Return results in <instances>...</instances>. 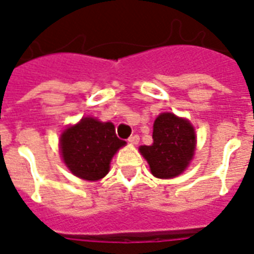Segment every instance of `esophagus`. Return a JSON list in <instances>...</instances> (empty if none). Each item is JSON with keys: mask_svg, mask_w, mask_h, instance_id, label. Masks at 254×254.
Here are the masks:
<instances>
[{"mask_svg": "<svg viewBox=\"0 0 254 254\" xmlns=\"http://www.w3.org/2000/svg\"><path fill=\"white\" fill-rule=\"evenodd\" d=\"M129 143H131V145H137V143L139 142V135L138 134H131L130 137H129Z\"/></svg>", "mask_w": 254, "mask_h": 254, "instance_id": "1", "label": "esophagus"}]
</instances>
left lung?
I'll return each mask as SVG.
<instances>
[{"instance_id":"8db88e82","label":"left lung","mask_w":254,"mask_h":254,"mask_svg":"<svg viewBox=\"0 0 254 254\" xmlns=\"http://www.w3.org/2000/svg\"><path fill=\"white\" fill-rule=\"evenodd\" d=\"M195 131L185 119L162 113L153 127V143L139 147L151 174L161 179L174 178L189 166L195 150Z\"/></svg>"}]
</instances>
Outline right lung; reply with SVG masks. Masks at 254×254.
I'll return each instance as SVG.
<instances>
[{"instance_id": "obj_1", "label": "right lung", "mask_w": 254, "mask_h": 254, "mask_svg": "<svg viewBox=\"0 0 254 254\" xmlns=\"http://www.w3.org/2000/svg\"><path fill=\"white\" fill-rule=\"evenodd\" d=\"M125 145L116 135L112 123H100L92 117L81 119L65 129L61 138L63 161L72 174L87 181H97L109 171L112 157Z\"/></svg>"}]
</instances>
